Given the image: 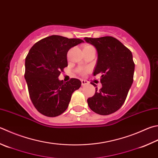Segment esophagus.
Wrapping results in <instances>:
<instances>
[{
  "instance_id": "34e87169",
  "label": "esophagus",
  "mask_w": 158,
  "mask_h": 158,
  "mask_svg": "<svg viewBox=\"0 0 158 158\" xmlns=\"http://www.w3.org/2000/svg\"><path fill=\"white\" fill-rule=\"evenodd\" d=\"M81 82H82V86L89 84V82L87 81V80H81Z\"/></svg>"
}]
</instances>
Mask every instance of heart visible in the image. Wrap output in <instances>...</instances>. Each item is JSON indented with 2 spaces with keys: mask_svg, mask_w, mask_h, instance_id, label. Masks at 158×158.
<instances>
[{
  "mask_svg": "<svg viewBox=\"0 0 158 158\" xmlns=\"http://www.w3.org/2000/svg\"><path fill=\"white\" fill-rule=\"evenodd\" d=\"M87 48H94V47L92 46V45H91V44H87V45H85L84 47V49H87ZM85 71H86V70L82 69V70H81V73H85Z\"/></svg>",
  "mask_w": 158,
  "mask_h": 158,
  "instance_id": "obj_1",
  "label": "heart"
}]
</instances>
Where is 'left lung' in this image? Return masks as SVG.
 <instances>
[{
	"instance_id": "1",
	"label": "left lung",
	"mask_w": 158,
	"mask_h": 158,
	"mask_svg": "<svg viewBox=\"0 0 158 158\" xmlns=\"http://www.w3.org/2000/svg\"><path fill=\"white\" fill-rule=\"evenodd\" d=\"M84 39L97 50L98 61L94 76L101 74L102 85L99 90L96 87L94 96L88 98V105L98 114H111L123 106L131 87L135 69L132 53L112 36Z\"/></svg>"
}]
</instances>
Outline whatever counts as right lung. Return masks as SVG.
Masks as SVG:
<instances>
[{
	"label": "right lung",
	"mask_w": 158,
	"mask_h": 158,
	"mask_svg": "<svg viewBox=\"0 0 158 158\" xmlns=\"http://www.w3.org/2000/svg\"><path fill=\"white\" fill-rule=\"evenodd\" d=\"M84 42L79 38L53 35L34 44L25 58V78L31 100L37 111L47 117L65 111L71 95L81 86L80 80L67 82L58 77L67 67V52Z\"/></svg>",
	"instance_id": "add662e5"
}]
</instances>
